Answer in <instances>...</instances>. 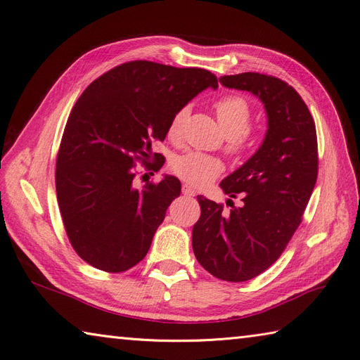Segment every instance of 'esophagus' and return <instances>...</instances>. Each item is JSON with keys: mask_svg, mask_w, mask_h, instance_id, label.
<instances>
[{"mask_svg": "<svg viewBox=\"0 0 360 360\" xmlns=\"http://www.w3.org/2000/svg\"><path fill=\"white\" fill-rule=\"evenodd\" d=\"M181 192L186 195V197H195V191L191 186H188V184H183Z\"/></svg>", "mask_w": 360, "mask_h": 360, "instance_id": "34e87169", "label": "esophagus"}]
</instances>
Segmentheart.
Masks as SVG:
<instances>
[{
    "label": "heart",
    "mask_w": 360,
    "mask_h": 360,
    "mask_svg": "<svg viewBox=\"0 0 360 360\" xmlns=\"http://www.w3.org/2000/svg\"><path fill=\"white\" fill-rule=\"evenodd\" d=\"M214 111L219 120V124L226 138H230L228 148L237 151L242 147V136H245L252 122V111L250 105L242 96H225L214 103ZM188 108H181L172 115L168 126V136L176 138L180 134L184 118L188 117ZM171 171L177 177L184 180L192 186H205L216 179L224 169L222 162L213 156H207L197 151H189L180 156L172 158L169 162Z\"/></svg>",
    "instance_id": "heart-1"
}]
</instances>
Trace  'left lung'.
Masks as SVG:
<instances>
[{
	"mask_svg": "<svg viewBox=\"0 0 360 360\" xmlns=\"http://www.w3.org/2000/svg\"><path fill=\"white\" fill-rule=\"evenodd\" d=\"M219 82L264 103L267 132L255 155L221 181L226 195L242 198L240 207L228 200L233 209L226 213L222 204L197 197L201 216L192 248L209 274L243 282L275 263L302 222L319 174L317 132L307 103L282 79L246 72Z\"/></svg>",
	"mask_w": 360,
	"mask_h": 360,
	"instance_id": "1",
	"label": "left lung"
}]
</instances>
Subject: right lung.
<instances>
[{
	"label": "right lung",
	"mask_w": 360,
	"mask_h": 360,
	"mask_svg": "<svg viewBox=\"0 0 360 360\" xmlns=\"http://www.w3.org/2000/svg\"><path fill=\"white\" fill-rule=\"evenodd\" d=\"M216 76L198 68L153 61L123 63L93 81L64 127L57 155L56 188L69 240L85 263L120 274L136 266L165 219L180 180L134 186L135 165L160 153L151 146L168 134L172 115Z\"/></svg>",
	"instance_id": "obj_1"
}]
</instances>
